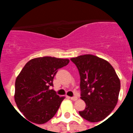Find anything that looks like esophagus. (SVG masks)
I'll return each mask as SVG.
<instances>
[{
    "label": "esophagus",
    "mask_w": 133,
    "mask_h": 133,
    "mask_svg": "<svg viewBox=\"0 0 133 133\" xmlns=\"http://www.w3.org/2000/svg\"><path fill=\"white\" fill-rule=\"evenodd\" d=\"M70 100H73V101H75V100H77L78 98H77L76 96H74V97H70Z\"/></svg>",
    "instance_id": "34e87169"
}]
</instances>
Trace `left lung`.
<instances>
[{
    "label": "left lung",
    "instance_id": "obj_1",
    "mask_svg": "<svg viewBox=\"0 0 133 133\" xmlns=\"http://www.w3.org/2000/svg\"><path fill=\"white\" fill-rule=\"evenodd\" d=\"M81 76L82 100L86 107L79 114L91 123L100 122L110 114L117 105L120 81L108 62L90 54L71 59Z\"/></svg>",
    "mask_w": 133,
    "mask_h": 133
}]
</instances>
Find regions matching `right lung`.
<instances>
[{
    "mask_svg": "<svg viewBox=\"0 0 133 133\" xmlns=\"http://www.w3.org/2000/svg\"><path fill=\"white\" fill-rule=\"evenodd\" d=\"M69 62L68 59L45 56L32 59L25 65L16 80L14 98L19 110L29 121L43 124L57 112L65 98L50 87L53 86L58 69Z\"/></svg>",
    "mask_w": 133,
    "mask_h": 133,
    "instance_id": "obj_1",
    "label": "right lung"
}]
</instances>
